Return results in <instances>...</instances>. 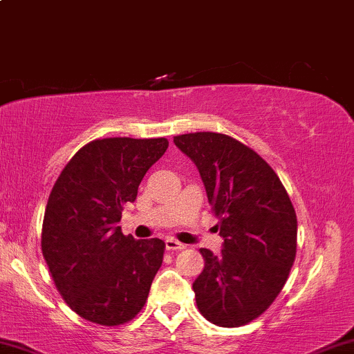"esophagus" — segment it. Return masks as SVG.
<instances>
[{"mask_svg":"<svg viewBox=\"0 0 354 354\" xmlns=\"http://www.w3.org/2000/svg\"><path fill=\"white\" fill-rule=\"evenodd\" d=\"M165 245L168 250H183L185 249V244H181V242H178L176 239H173V237H168V239L165 241Z\"/></svg>","mask_w":354,"mask_h":354,"instance_id":"esophagus-1","label":"esophagus"}]
</instances>
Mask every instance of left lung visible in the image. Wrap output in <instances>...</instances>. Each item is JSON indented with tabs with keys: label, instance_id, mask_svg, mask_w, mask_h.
Returning a JSON list of instances; mask_svg holds the SVG:
<instances>
[{
	"label": "left lung",
	"instance_id": "8db88e82",
	"mask_svg": "<svg viewBox=\"0 0 354 354\" xmlns=\"http://www.w3.org/2000/svg\"><path fill=\"white\" fill-rule=\"evenodd\" d=\"M173 142L198 166L224 239L218 255L201 249L196 304L214 325H247L287 282L297 252L295 209L269 163L236 138L196 131Z\"/></svg>",
	"mask_w": 354,
	"mask_h": 354
}]
</instances>
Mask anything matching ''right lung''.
<instances>
[{
	"mask_svg": "<svg viewBox=\"0 0 354 354\" xmlns=\"http://www.w3.org/2000/svg\"><path fill=\"white\" fill-rule=\"evenodd\" d=\"M166 148V138L93 140L72 156L50 191L42 255L62 299L85 320L122 325L148 299L165 242L123 236L118 223Z\"/></svg>",
	"mask_w": 354,
	"mask_h": 354,
	"instance_id": "obj_1",
	"label": "right lung"
}]
</instances>
